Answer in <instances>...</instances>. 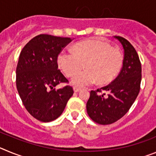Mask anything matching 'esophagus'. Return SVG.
<instances>
[{"label": "esophagus", "instance_id": "34e87169", "mask_svg": "<svg viewBox=\"0 0 156 156\" xmlns=\"http://www.w3.org/2000/svg\"><path fill=\"white\" fill-rule=\"evenodd\" d=\"M80 90H81L80 88L76 87H73V90H74V92H79Z\"/></svg>", "mask_w": 156, "mask_h": 156}]
</instances>
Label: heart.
Instances as JSON below:
<instances>
[{"label": "heart", "mask_w": 156, "mask_h": 156, "mask_svg": "<svg viewBox=\"0 0 156 156\" xmlns=\"http://www.w3.org/2000/svg\"><path fill=\"white\" fill-rule=\"evenodd\" d=\"M120 51L101 40H87L76 43L73 51L63 50L58 56V65L66 76H72L73 86L84 87L97 80L99 84L109 83L120 72L122 66Z\"/></svg>", "instance_id": "heart-1"}]
</instances>
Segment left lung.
<instances>
[{
	"instance_id": "obj_1",
	"label": "left lung",
	"mask_w": 156,
	"mask_h": 156,
	"mask_svg": "<svg viewBox=\"0 0 156 156\" xmlns=\"http://www.w3.org/2000/svg\"><path fill=\"white\" fill-rule=\"evenodd\" d=\"M114 37L124 50L122 69L111 83L91 90L87 102L88 115L101 125L111 124L121 119L134 102L140 88L141 64L137 51L127 40L119 36Z\"/></svg>"
}]
</instances>
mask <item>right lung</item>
<instances>
[{"mask_svg":"<svg viewBox=\"0 0 156 156\" xmlns=\"http://www.w3.org/2000/svg\"><path fill=\"white\" fill-rule=\"evenodd\" d=\"M72 41L69 37L40 34L23 48L16 68V87L29 113L41 122L56 119L64 111L73 89L58 69V56Z\"/></svg>","mask_w":156,"mask_h":156,"instance_id":"add662e5","label":"right lung"}]
</instances>
